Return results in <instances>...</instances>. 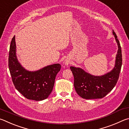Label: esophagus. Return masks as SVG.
<instances>
[{"mask_svg": "<svg viewBox=\"0 0 129 129\" xmlns=\"http://www.w3.org/2000/svg\"><path fill=\"white\" fill-rule=\"evenodd\" d=\"M64 63L65 65H66V66H68V65L70 64V62L68 60H64Z\"/></svg>", "mask_w": 129, "mask_h": 129, "instance_id": "1", "label": "esophagus"}]
</instances>
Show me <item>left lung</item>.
I'll use <instances>...</instances> for the list:
<instances>
[{
	"instance_id": "1",
	"label": "left lung",
	"mask_w": 129,
	"mask_h": 129,
	"mask_svg": "<svg viewBox=\"0 0 129 129\" xmlns=\"http://www.w3.org/2000/svg\"><path fill=\"white\" fill-rule=\"evenodd\" d=\"M113 34L118 45L114 68L111 71L101 76H94L85 72L82 69L71 66L74 77V87L77 93L85 99H101L113 89L116 85L120 73L122 58L120 43L116 33Z\"/></svg>"
}]
</instances>
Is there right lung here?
<instances>
[{"instance_id":"add662e5","label":"right lung","mask_w":129,"mask_h":129,"mask_svg":"<svg viewBox=\"0 0 129 129\" xmlns=\"http://www.w3.org/2000/svg\"><path fill=\"white\" fill-rule=\"evenodd\" d=\"M16 50L14 36L10 45L8 67L16 89L29 100L41 101L47 99L53 91L56 75L61 68L60 64L56 63L39 70L29 71L19 62Z\"/></svg>"}]
</instances>
